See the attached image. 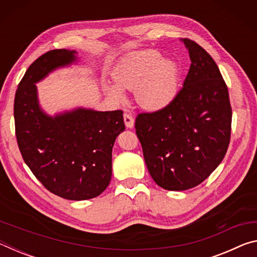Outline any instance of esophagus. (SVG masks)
Wrapping results in <instances>:
<instances>
[{
    "instance_id": "esophagus-1",
    "label": "esophagus",
    "mask_w": 257,
    "mask_h": 257,
    "mask_svg": "<svg viewBox=\"0 0 257 257\" xmlns=\"http://www.w3.org/2000/svg\"><path fill=\"white\" fill-rule=\"evenodd\" d=\"M123 120H124V124L125 127L132 129L134 127V123H135V120L133 118V115L130 114V113H127L125 112L123 114Z\"/></svg>"
}]
</instances>
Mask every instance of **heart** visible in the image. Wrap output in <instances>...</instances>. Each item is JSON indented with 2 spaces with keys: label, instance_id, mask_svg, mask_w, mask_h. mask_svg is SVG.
<instances>
[{
  "label": "heart",
  "instance_id": "heart-1",
  "mask_svg": "<svg viewBox=\"0 0 257 257\" xmlns=\"http://www.w3.org/2000/svg\"><path fill=\"white\" fill-rule=\"evenodd\" d=\"M115 85L104 86L116 103L125 99L123 90H134L135 101L147 111L170 105L179 90V70L175 61L163 59L158 51L134 52L121 61L114 72Z\"/></svg>",
  "mask_w": 257,
  "mask_h": 257
}]
</instances>
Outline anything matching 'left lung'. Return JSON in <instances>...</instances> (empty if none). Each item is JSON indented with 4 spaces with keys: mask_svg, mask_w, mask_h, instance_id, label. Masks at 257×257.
<instances>
[{
    "mask_svg": "<svg viewBox=\"0 0 257 257\" xmlns=\"http://www.w3.org/2000/svg\"><path fill=\"white\" fill-rule=\"evenodd\" d=\"M190 68L170 105L137 115L135 128L153 180L167 190L201 184L227 153L231 106L227 85L211 55L190 40Z\"/></svg>",
    "mask_w": 257,
    "mask_h": 257,
    "instance_id": "1",
    "label": "left lung"
}]
</instances>
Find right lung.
<instances>
[{"mask_svg":"<svg viewBox=\"0 0 257 257\" xmlns=\"http://www.w3.org/2000/svg\"><path fill=\"white\" fill-rule=\"evenodd\" d=\"M79 61L75 50L47 52L27 69L15 97L16 136L25 163L46 189L70 201L106 189L113 145L124 130L122 111L77 106L52 115L42 107L36 84Z\"/></svg>","mask_w":257,"mask_h":257,"instance_id":"1","label":"right lung"}]
</instances>
